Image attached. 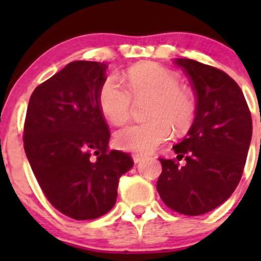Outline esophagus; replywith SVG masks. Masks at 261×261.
I'll list each match as a JSON object with an SVG mask.
<instances>
[{"label":"esophagus","mask_w":261,"mask_h":261,"mask_svg":"<svg viewBox=\"0 0 261 261\" xmlns=\"http://www.w3.org/2000/svg\"><path fill=\"white\" fill-rule=\"evenodd\" d=\"M143 159H144V155L143 154H133L134 163H140Z\"/></svg>","instance_id":"1"}]
</instances>
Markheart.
Returning a JSON list of instances; mask_svg holds the SVG:
<instances>
[{
  "label": "heart",
  "instance_id": "1",
  "mask_svg": "<svg viewBox=\"0 0 261 261\" xmlns=\"http://www.w3.org/2000/svg\"><path fill=\"white\" fill-rule=\"evenodd\" d=\"M126 86L109 77L98 91V106L111 123L121 126L130 120L133 98L149 99L146 118L149 121L127 126L115 134L117 147L127 151L149 152L172 136L186 134L196 118L197 103L193 93L180 86L174 72L155 63L131 67L125 75Z\"/></svg>",
  "mask_w": 261,
  "mask_h": 261
}]
</instances>
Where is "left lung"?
Here are the masks:
<instances>
[{"mask_svg":"<svg viewBox=\"0 0 261 261\" xmlns=\"http://www.w3.org/2000/svg\"><path fill=\"white\" fill-rule=\"evenodd\" d=\"M197 97V112L186 138L173 146L177 159H160V198L173 211L199 216L217 208L238 187L246 163L252 121L241 88L230 75L192 59L174 60Z\"/></svg>","mask_w":261,"mask_h":261,"instance_id":"obj_1","label":"left lung"}]
</instances>
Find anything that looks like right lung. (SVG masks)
Segmentation results:
<instances>
[{
  "mask_svg": "<svg viewBox=\"0 0 261 261\" xmlns=\"http://www.w3.org/2000/svg\"><path fill=\"white\" fill-rule=\"evenodd\" d=\"M107 65L77 60L33 92L23 147L39 186L59 212L74 220L101 217L115 206L118 179L131 156L109 150V126L98 106Z\"/></svg>",
  "mask_w": 261,
  "mask_h": 261,
  "instance_id": "1",
  "label": "right lung"
}]
</instances>
